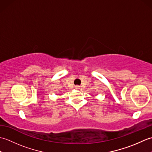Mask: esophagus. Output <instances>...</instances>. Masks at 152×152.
Wrapping results in <instances>:
<instances>
[{
    "instance_id": "34e87169",
    "label": "esophagus",
    "mask_w": 152,
    "mask_h": 152,
    "mask_svg": "<svg viewBox=\"0 0 152 152\" xmlns=\"http://www.w3.org/2000/svg\"><path fill=\"white\" fill-rule=\"evenodd\" d=\"M76 88H78V86H76Z\"/></svg>"
}]
</instances>
